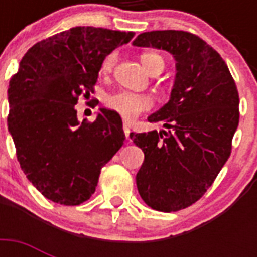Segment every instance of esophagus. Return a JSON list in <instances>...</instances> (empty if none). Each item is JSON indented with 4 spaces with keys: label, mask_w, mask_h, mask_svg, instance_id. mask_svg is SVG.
Here are the masks:
<instances>
[{
    "label": "esophagus",
    "mask_w": 257,
    "mask_h": 257,
    "mask_svg": "<svg viewBox=\"0 0 257 257\" xmlns=\"http://www.w3.org/2000/svg\"><path fill=\"white\" fill-rule=\"evenodd\" d=\"M124 133L125 137H126V140H129V133H131V131H129L128 125H124Z\"/></svg>",
    "instance_id": "esophagus-1"
}]
</instances>
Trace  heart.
Instances as JSON below:
<instances>
[{"label":"heart","instance_id":"heart-1","mask_svg":"<svg viewBox=\"0 0 257 257\" xmlns=\"http://www.w3.org/2000/svg\"><path fill=\"white\" fill-rule=\"evenodd\" d=\"M141 64L148 70L149 73L155 69H163L164 68V58L160 54L153 52H145L140 56ZM116 62V53L108 54L102 61L101 70L109 72ZM106 106L118 113L125 121L135 120L141 113L148 110L152 106V98L145 94L129 92V90H120L108 96L106 98Z\"/></svg>","mask_w":257,"mask_h":257}]
</instances>
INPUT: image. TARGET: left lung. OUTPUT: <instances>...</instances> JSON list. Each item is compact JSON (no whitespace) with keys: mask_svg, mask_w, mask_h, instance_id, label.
Instances as JSON below:
<instances>
[{"mask_svg":"<svg viewBox=\"0 0 257 257\" xmlns=\"http://www.w3.org/2000/svg\"><path fill=\"white\" fill-rule=\"evenodd\" d=\"M133 45L167 50L176 60L171 98L148 117L169 131L129 136L145 156L136 175L141 199L156 211H180L207 192L227 163L239 93L221 56L196 34L153 30L139 34Z\"/></svg>","mask_w":257,"mask_h":257,"instance_id":"left-lung-1","label":"left lung"}]
</instances>
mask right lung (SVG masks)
I'll list each match as a JSON object with an SVG mask.
<instances>
[{
    "label": "right lung",
    "mask_w": 257,
    "mask_h": 257,
    "mask_svg": "<svg viewBox=\"0 0 257 257\" xmlns=\"http://www.w3.org/2000/svg\"><path fill=\"white\" fill-rule=\"evenodd\" d=\"M133 32L76 26L34 44L8 88V129L28 180L46 199L78 205L125 140L118 113L101 108L78 121V97L92 92L104 58Z\"/></svg>",
    "instance_id": "right-lung-1"
}]
</instances>
